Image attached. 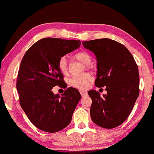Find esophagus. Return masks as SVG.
<instances>
[{
	"label": "esophagus",
	"mask_w": 154,
	"mask_h": 154,
	"mask_svg": "<svg viewBox=\"0 0 154 154\" xmlns=\"http://www.w3.org/2000/svg\"><path fill=\"white\" fill-rule=\"evenodd\" d=\"M80 93H81V95L82 97H84V96L87 95V92L86 91H80Z\"/></svg>",
	"instance_id": "obj_1"
}]
</instances>
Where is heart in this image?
Instances as JSON below:
<instances>
[{
	"instance_id": "b5f03b06",
	"label": "heart",
	"mask_w": 154,
	"mask_h": 154,
	"mask_svg": "<svg viewBox=\"0 0 154 154\" xmlns=\"http://www.w3.org/2000/svg\"><path fill=\"white\" fill-rule=\"evenodd\" d=\"M73 58L80 61L86 65L87 68L89 67L88 64L91 61V54L84 50L79 51L73 54ZM58 68L61 72L63 75H67L68 73V64L67 59L65 57H62L59 59L58 62ZM92 82V77L88 73H84L79 76L72 77L69 80V84L71 86L78 89H86L90 86Z\"/></svg>"
}]
</instances>
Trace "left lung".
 I'll return each instance as SVG.
<instances>
[{
  "label": "left lung",
  "instance_id": "obj_1",
  "mask_svg": "<svg viewBox=\"0 0 154 154\" xmlns=\"http://www.w3.org/2000/svg\"><path fill=\"white\" fill-rule=\"evenodd\" d=\"M95 54L98 88L106 86V95L88 92L92 99L91 118L104 128L118 127L127 120L139 95V72L134 57L125 45L110 38L82 42Z\"/></svg>",
  "mask_w": 154,
  "mask_h": 154
}]
</instances>
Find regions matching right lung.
<instances>
[{
	"label": "right lung",
	"mask_w": 154,
	"mask_h": 154,
	"mask_svg": "<svg viewBox=\"0 0 154 154\" xmlns=\"http://www.w3.org/2000/svg\"><path fill=\"white\" fill-rule=\"evenodd\" d=\"M80 45L79 40L44 38L23 57L17 82L20 104L31 122L43 131L55 133L67 127L81 99L79 91L72 87L61 97L52 91L56 86L66 88L59 60Z\"/></svg>",
	"instance_id": "right-lung-1"
}]
</instances>
